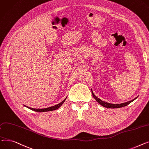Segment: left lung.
Masks as SVG:
<instances>
[{"label":"left lung","mask_w":149,"mask_h":149,"mask_svg":"<svg viewBox=\"0 0 149 149\" xmlns=\"http://www.w3.org/2000/svg\"><path fill=\"white\" fill-rule=\"evenodd\" d=\"M92 92V94H93V97L95 99V100L97 101L100 104H101V105L103 107H105V108H121V107H126L127 106V104H129V103H130L131 102H132L134 100H135L137 97H135V99H134L133 100H130L129 102H125V103H117V104H113V103H108V102H106L104 101H103L101 99H100L99 98H98L97 97H96V96L94 95V94L93 93V92L91 91Z\"/></svg>","instance_id":"1"}]
</instances>
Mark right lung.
Wrapping results in <instances>:
<instances>
[{
	"label": "right lung",
	"mask_w": 149,
	"mask_h": 149,
	"mask_svg": "<svg viewBox=\"0 0 149 149\" xmlns=\"http://www.w3.org/2000/svg\"><path fill=\"white\" fill-rule=\"evenodd\" d=\"M67 97L64 100H63L62 102H61V103L56 104V105H54V106H52V107H49V108H42V109H36V108H30L29 107H26V105H24L25 107L28 108L33 111H36V112H48V111H54V110H56L57 109H58L59 108H60L61 106H62V104L64 103V102L65 101Z\"/></svg>",
	"instance_id": "1"
}]
</instances>
